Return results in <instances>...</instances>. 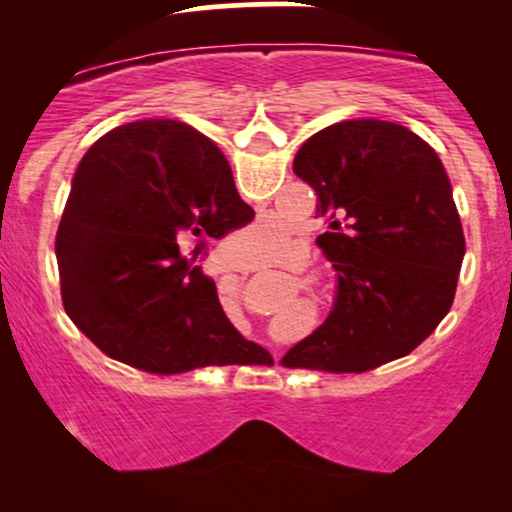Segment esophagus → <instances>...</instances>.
<instances>
[{"instance_id": "obj_1", "label": "esophagus", "mask_w": 512, "mask_h": 512, "mask_svg": "<svg viewBox=\"0 0 512 512\" xmlns=\"http://www.w3.org/2000/svg\"><path fill=\"white\" fill-rule=\"evenodd\" d=\"M274 55H281V52H279V50H274ZM231 267H238V264H231Z\"/></svg>"}]
</instances>
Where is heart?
<instances>
[{"label":"heart","instance_id":"b5f03b06","mask_svg":"<svg viewBox=\"0 0 512 512\" xmlns=\"http://www.w3.org/2000/svg\"><path fill=\"white\" fill-rule=\"evenodd\" d=\"M286 250H289V228L262 221L248 233V248L240 252V260L264 267V264L284 260Z\"/></svg>","mask_w":512,"mask_h":512}]
</instances>
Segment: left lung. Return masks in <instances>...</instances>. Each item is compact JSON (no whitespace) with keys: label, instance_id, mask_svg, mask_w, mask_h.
Instances as JSON below:
<instances>
[{"label":"left lung","instance_id":"8db88e82","mask_svg":"<svg viewBox=\"0 0 512 512\" xmlns=\"http://www.w3.org/2000/svg\"><path fill=\"white\" fill-rule=\"evenodd\" d=\"M293 173L315 190L339 286L325 325L281 363L363 373L407 356L448 315L464 257L443 161L409 127L358 117L313 134Z\"/></svg>","mask_w":512,"mask_h":512}]
</instances>
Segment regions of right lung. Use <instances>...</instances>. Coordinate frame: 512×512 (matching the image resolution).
I'll return each mask as SVG.
<instances>
[{
    "mask_svg": "<svg viewBox=\"0 0 512 512\" xmlns=\"http://www.w3.org/2000/svg\"><path fill=\"white\" fill-rule=\"evenodd\" d=\"M226 156L178 120L110 129L72 178L55 238L69 320L103 354L146 373L272 363L223 313L195 262L252 221Z\"/></svg>",
    "mask_w": 512,
    "mask_h": 512,
    "instance_id": "obj_1",
    "label": "right lung"
}]
</instances>
